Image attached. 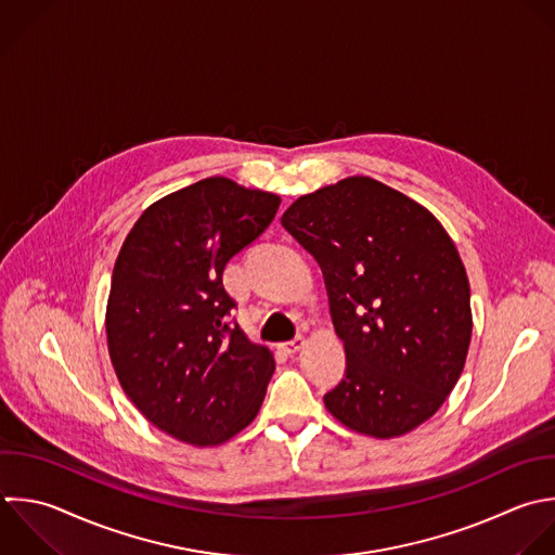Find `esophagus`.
<instances>
[{
	"instance_id": "34e87169",
	"label": "esophagus",
	"mask_w": 555,
	"mask_h": 555,
	"mask_svg": "<svg viewBox=\"0 0 555 555\" xmlns=\"http://www.w3.org/2000/svg\"><path fill=\"white\" fill-rule=\"evenodd\" d=\"M306 345V338L304 336H295L293 340H288V343H282V349L286 351V353H297L301 347Z\"/></svg>"
}]
</instances>
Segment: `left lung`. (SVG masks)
<instances>
[{
	"instance_id": "8db88e82",
	"label": "left lung",
	"mask_w": 555,
	"mask_h": 555,
	"mask_svg": "<svg viewBox=\"0 0 555 555\" xmlns=\"http://www.w3.org/2000/svg\"><path fill=\"white\" fill-rule=\"evenodd\" d=\"M282 225L321 264L347 371L323 401L345 427L397 438L438 412L470 345V288L440 221L366 176L301 195Z\"/></svg>"
}]
</instances>
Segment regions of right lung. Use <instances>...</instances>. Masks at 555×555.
<instances>
[{"label": "right lung", "instance_id": "add662e5", "mask_svg": "<svg viewBox=\"0 0 555 555\" xmlns=\"http://www.w3.org/2000/svg\"><path fill=\"white\" fill-rule=\"evenodd\" d=\"M278 206L275 193L206 178L154 202L121 245L106 306L111 362L141 414L182 442L223 444L262 405L273 351L230 321L223 269Z\"/></svg>", "mask_w": 555, "mask_h": 555}]
</instances>
